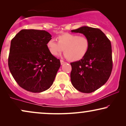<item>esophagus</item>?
<instances>
[{"instance_id": "esophagus-1", "label": "esophagus", "mask_w": 126, "mask_h": 126, "mask_svg": "<svg viewBox=\"0 0 126 126\" xmlns=\"http://www.w3.org/2000/svg\"><path fill=\"white\" fill-rule=\"evenodd\" d=\"M60 63H61V65H63V64H64V63H66L65 61H63V60H60Z\"/></svg>"}]
</instances>
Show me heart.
Segmentation results:
<instances>
[{
  "label": "heart",
  "mask_w": 126,
  "mask_h": 126,
  "mask_svg": "<svg viewBox=\"0 0 126 126\" xmlns=\"http://www.w3.org/2000/svg\"><path fill=\"white\" fill-rule=\"evenodd\" d=\"M58 43L49 40L46 46L53 56H58L63 51L67 59L70 61H77L83 58L87 54L90 42L87 37L77 34L64 33L57 37Z\"/></svg>",
  "instance_id": "1"
}]
</instances>
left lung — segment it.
<instances>
[{"instance_id": "obj_1", "label": "left lung", "mask_w": 126, "mask_h": 126, "mask_svg": "<svg viewBox=\"0 0 126 126\" xmlns=\"http://www.w3.org/2000/svg\"><path fill=\"white\" fill-rule=\"evenodd\" d=\"M71 32L83 34L90 42L85 56L79 61L70 63L71 82L81 92H93L104 85L111 74V42L99 29L82 26Z\"/></svg>"}]
</instances>
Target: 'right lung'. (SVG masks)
<instances>
[{"instance_id":"add662e5","label":"right lung","mask_w":126,"mask_h":126,"mask_svg":"<svg viewBox=\"0 0 126 126\" xmlns=\"http://www.w3.org/2000/svg\"><path fill=\"white\" fill-rule=\"evenodd\" d=\"M51 39L45 30L23 29L11 40L8 67L16 82L25 90L39 93L52 85L61 63L46 46Z\"/></svg>"}]
</instances>
